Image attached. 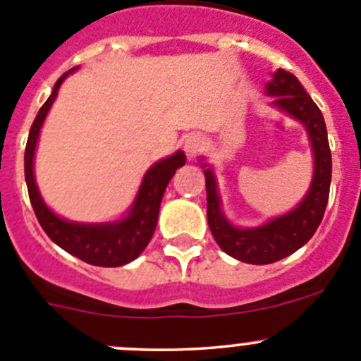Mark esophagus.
<instances>
[{
    "label": "esophagus",
    "mask_w": 361,
    "mask_h": 361,
    "mask_svg": "<svg viewBox=\"0 0 361 361\" xmlns=\"http://www.w3.org/2000/svg\"><path fill=\"white\" fill-rule=\"evenodd\" d=\"M202 145H204V140L199 136V134H188V136H185V140L181 141V147H183L185 154H187V157L190 159L201 150Z\"/></svg>",
    "instance_id": "34e87169"
}]
</instances>
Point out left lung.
I'll return each instance as SVG.
<instances>
[{
  "mask_svg": "<svg viewBox=\"0 0 361 361\" xmlns=\"http://www.w3.org/2000/svg\"><path fill=\"white\" fill-rule=\"evenodd\" d=\"M265 94L274 97L272 106L304 126L311 143L314 159L312 180L309 190L292 211L257 227H235L221 209V197L213 167L204 162V157L199 159L206 176L207 224L214 241L227 255L253 265L281 260L302 248L314 235L325 214L332 180V154L325 120L297 76L285 69H278L272 73L271 82L265 83Z\"/></svg>",
  "mask_w": 361,
  "mask_h": 361,
  "instance_id": "8db88e82",
  "label": "left lung"
}]
</instances>
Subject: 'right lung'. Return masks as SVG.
I'll return each mask as SVG.
<instances>
[{
  "label": "right lung",
  "mask_w": 361,
  "mask_h": 361,
  "mask_svg": "<svg viewBox=\"0 0 361 361\" xmlns=\"http://www.w3.org/2000/svg\"><path fill=\"white\" fill-rule=\"evenodd\" d=\"M78 66L64 73L54 85L52 94L39 108L31 130H29L27 145H25L24 154V174L25 183H27L29 201L35 209L36 218L39 225L45 231V234L61 246L64 251L71 253L73 257L87 262L97 267H120L134 258L140 257L143 250L150 243L157 227L160 202L166 192L167 183L174 176L176 169L185 166L187 157L181 150L155 162L150 169L145 173L143 181L140 185L136 197L127 209L126 216L115 221H103V224H82V221H69L66 218L54 213L38 190L35 178V154L38 147L39 130L43 122L56 101L57 92L64 80L71 73H75Z\"/></svg>",
  "instance_id": "right-lung-1"
}]
</instances>
